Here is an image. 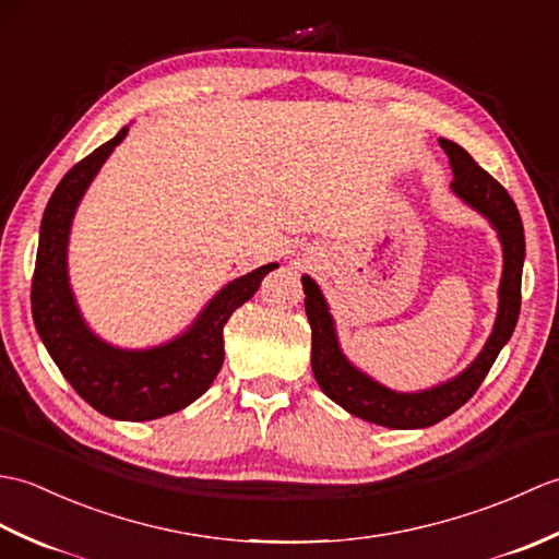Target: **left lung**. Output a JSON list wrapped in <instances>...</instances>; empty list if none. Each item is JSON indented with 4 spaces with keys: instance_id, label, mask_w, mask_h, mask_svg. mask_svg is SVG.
<instances>
[{
    "instance_id": "1",
    "label": "left lung",
    "mask_w": 559,
    "mask_h": 559,
    "mask_svg": "<svg viewBox=\"0 0 559 559\" xmlns=\"http://www.w3.org/2000/svg\"><path fill=\"white\" fill-rule=\"evenodd\" d=\"M439 146L444 148L451 173H454L451 192L463 204L478 211L483 218H488L502 245V278L497 290L500 305H497L492 334L466 370L423 391H394L379 384L377 379L358 370L341 350L334 317L329 312L322 290L310 276H302L307 295L305 312L312 326V372L319 389L355 418L391 427V430H420L459 411L476 394L497 355L512 338L521 310V271H524L526 240L514 199L468 156V151L449 139H439Z\"/></svg>"
}]
</instances>
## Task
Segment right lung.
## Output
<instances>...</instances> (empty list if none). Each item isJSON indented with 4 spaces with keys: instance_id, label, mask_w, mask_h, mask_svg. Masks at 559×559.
<instances>
[{
    "instance_id": "add662e5",
    "label": "right lung",
    "mask_w": 559,
    "mask_h": 559,
    "mask_svg": "<svg viewBox=\"0 0 559 559\" xmlns=\"http://www.w3.org/2000/svg\"><path fill=\"white\" fill-rule=\"evenodd\" d=\"M129 127L71 168L47 201L31 286L33 322L47 353L98 413L115 420H156L187 408L213 384L223 365V326L259 290L278 264L259 266L230 281L206 302L180 336L153 348H120L93 334L69 283V233L83 194L122 144Z\"/></svg>"
}]
</instances>
